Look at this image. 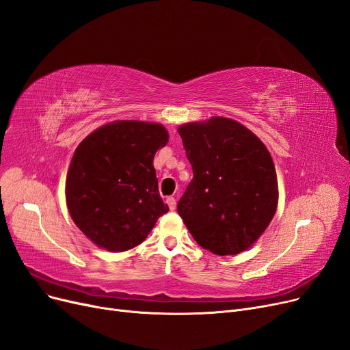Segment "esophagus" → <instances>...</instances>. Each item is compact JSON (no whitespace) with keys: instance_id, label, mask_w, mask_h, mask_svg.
<instances>
[{"instance_id":"obj_1","label":"esophagus","mask_w":350,"mask_h":350,"mask_svg":"<svg viewBox=\"0 0 350 350\" xmlns=\"http://www.w3.org/2000/svg\"><path fill=\"white\" fill-rule=\"evenodd\" d=\"M167 204H169L170 210H176V199H174V197H169V199H167Z\"/></svg>"}]
</instances>
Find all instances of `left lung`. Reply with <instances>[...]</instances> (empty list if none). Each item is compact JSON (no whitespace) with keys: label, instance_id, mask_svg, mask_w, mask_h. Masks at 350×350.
<instances>
[{"label":"left lung","instance_id":"left-lung-1","mask_svg":"<svg viewBox=\"0 0 350 350\" xmlns=\"http://www.w3.org/2000/svg\"><path fill=\"white\" fill-rule=\"evenodd\" d=\"M193 180L177 211L197 245L239 254L267 229L278 207V177L266 146L249 129L226 117L177 129Z\"/></svg>","mask_w":350,"mask_h":350}]
</instances>
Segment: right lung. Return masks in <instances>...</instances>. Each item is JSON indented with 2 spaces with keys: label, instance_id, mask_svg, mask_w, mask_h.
I'll list each match as a JSON object with an SVG mask.
<instances>
[{
  "label": "right lung",
  "instance_id": "obj_1",
  "mask_svg": "<svg viewBox=\"0 0 350 350\" xmlns=\"http://www.w3.org/2000/svg\"><path fill=\"white\" fill-rule=\"evenodd\" d=\"M169 142L157 123L113 121L75 148L66 180L70 216L98 247L124 252L139 246L169 211L153 159Z\"/></svg>",
  "mask_w": 350,
  "mask_h": 350
}]
</instances>
